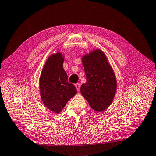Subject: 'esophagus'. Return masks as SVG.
I'll list each match as a JSON object with an SVG mask.
<instances>
[{"instance_id":"esophagus-1","label":"esophagus","mask_w":156,"mask_h":156,"mask_svg":"<svg viewBox=\"0 0 156 156\" xmlns=\"http://www.w3.org/2000/svg\"><path fill=\"white\" fill-rule=\"evenodd\" d=\"M75 86H76V87L77 91H80V83H76Z\"/></svg>"}]
</instances>
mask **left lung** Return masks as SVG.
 Instances as JSON below:
<instances>
[{
	"instance_id": "8db88e82",
	"label": "left lung",
	"mask_w": 156,
	"mask_h": 156,
	"mask_svg": "<svg viewBox=\"0 0 156 156\" xmlns=\"http://www.w3.org/2000/svg\"><path fill=\"white\" fill-rule=\"evenodd\" d=\"M86 82L80 87L81 94L94 110L100 112L112 103L117 90L114 72L104 53L97 49L82 57Z\"/></svg>"
}]
</instances>
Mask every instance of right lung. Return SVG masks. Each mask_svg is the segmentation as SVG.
<instances>
[{
	"mask_svg": "<svg viewBox=\"0 0 156 156\" xmlns=\"http://www.w3.org/2000/svg\"><path fill=\"white\" fill-rule=\"evenodd\" d=\"M61 53L52 55L47 58L39 79V88L43 104L55 113L61 112L69 99L76 95L74 85L68 82L63 69Z\"/></svg>",
	"mask_w": 156,
	"mask_h": 156,
	"instance_id": "obj_1",
	"label": "right lung"
}]
</instances>
